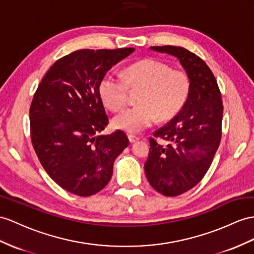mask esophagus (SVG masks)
<instances>
[{
	"mask_svg": "<svg viewBox=\"0 0 254 254\" xmlns=\"http://www.w3.org/2000/svg\"><path fill=\"white\" fill-rule=\"evenodd\" d=\"M127 138H128V141L131 142V144H133V142H135V141H137L139 138L137 137V136H135V135H127Z\"/></svg>",
	"mask_w": 254,
	"mask_h": 254,
	"instance_id": "obj_1",
	"label": "esophagus"
}]
</instances>
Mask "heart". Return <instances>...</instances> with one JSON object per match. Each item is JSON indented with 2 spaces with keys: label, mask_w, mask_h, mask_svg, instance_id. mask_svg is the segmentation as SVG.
I'll use <instances>...</instances> for the list:
<instances>
[{
  "label": "heart",
  "mask_w": 254,
  "mask_h": 254,
  "mask_svg": "<svg viewBox=\"0 0 254 254\" xmlns=\"http://www.w3.org/2000/svg\"><path fill=\"white\" fill-rule=\"evenodd\" d=\"M128 89L139 91L138 105L123 109L113 120V127L128 134H137L157 120L165 121L184 108L191 92V79L187 71L172 69L157 60H144L129 65L122 76L107 73L99 84V95L110 110L121 109Z\"/></svg>",
  "instance_id": "b5f03b06"
}]
</instances>
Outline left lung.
Wrapping results in <instances>:
<instances>
[{
    "label": "left lung",
    "instance_id": "1",
    "mask_svg": "<svg viewBox=\"0 0 254 254\" xmlns=\"http://www.w3.org/2000/svg\"><path fill=\"white\" fill-rule=\"evenodd\" d=\"M150 49L176 58L191 79L184 108L154 133L166 146L150 138L145 163L146 177L153 189L165 196H177L196 186L210 167L221 140L223 105L216 78L199 57L168 45Z\"/></svg>",
    "mask_w": 254,
    "mask_h": 254
}]
</instances>
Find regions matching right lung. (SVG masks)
Masks as SVG:
<instances>
[{"instance_id": "obj_1", "label": "right lung", "mask_w": 254, "mask_h": 254, "mask_svg": "<svg viewBox=\"0 0 254 254\" xmlns=\"http://www.w3.org/2000/svg\"><path fill=\"white\" fill-rule=\"evenodd\" d=\"M134 48L82 49L55 62L30 108L31 138L44 170L64 190L90 196L106 187L127 135H103L108 118L99 95L102 78Z\"/></svg>"}]
</instances>
